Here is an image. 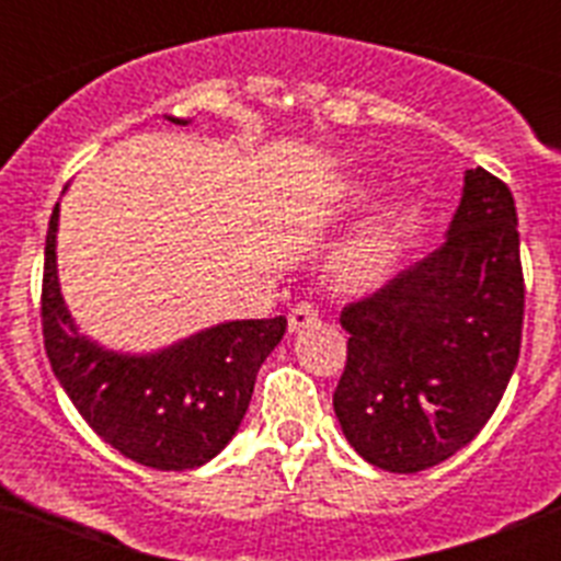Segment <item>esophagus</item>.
<instances>
[{"mask_svg":"<svg viewBox=\"0 0 561 561\" xmlns=\"http://www.w3.org/2000/svg\"><path fill=\"white\" fill-rule=\"evenodd\" d=\"M311 323H317V309L311 304H297L291 306L289 311V331L295 334V331H304L309 329Z\"/></svg>","mask_w":561,"mask_h":561,"instance_id":"34e87169","label":"esophagus"}]
</instances>
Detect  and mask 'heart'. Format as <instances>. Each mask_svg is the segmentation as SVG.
<instances>
[{"instance_id":"heart-1","label":"heart","mask_w":561,"mask_h":561,"mask_svg":"<svg viewBox=\"0 0 561 561\" xmlns=\"http://www.w3.org/2000/svg\"><path fill=\"white\" fill-rule=\"evenodd\" d=\"M370 193H374L370 185H356L351 196L354 199H368ZM413 207L399 205L356 227L331 255V284L342 291H365L379 286L399 261L404 236L413 225Z\"/></svg>"}]
</instances>
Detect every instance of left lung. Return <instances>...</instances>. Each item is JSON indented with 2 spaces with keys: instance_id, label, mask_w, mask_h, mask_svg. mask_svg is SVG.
I'll return each mask as SVG.
<instances>
[{
  "instance_id": "8db88e82",
  "label": "left lung",
  "mask_w": 561,
  "mask_h": 561,
  "mask_svg": "<svg viewBox=\"0 0 561 561\" xmlns=\"http://www.w3.org/2000/svg\"><path fill=\"white\" fill-rule=\"evenodd\" d=\"M523 309L514 196L472 168L447 241L342 309L351 336L334 413L351 447L399 474L463 449L517 368Z\"/></svg>"
}]
</instances>
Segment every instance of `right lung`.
Returning <instances> with one entry per match:
<instances>
[{
  "instance_id": "1",
  "label": "right lung",
  "mask_w": 561,
  "mask_h": 561,
  "mask_svg": "<svg viewBox=\"0 0 561 561\" xmlns=\"http://www.w3.org/2000/svg\"><path fill=\"white\" fill-rule=\"evenodd\" d=\"M56 232L58 205L44 247L42 329L53 374L78 413L117 453L160 472L216 458L250 408L257 368L284 340L286 317L219 323L153 354L108 351L78 331L64 304Z\"/></svg>"
}]
</instances>
